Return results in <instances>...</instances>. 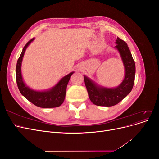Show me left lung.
<instances>
[{"instance_id":"obj_1","label":"left lung","mask_w":159,"mask_h":159,"mask_svg":"<svg viewBox=\"0 0 159 159\" xmlns=\"http://www.w3.org/2000/svg\"><path fill=\"white\" fill-rule=\"evenodd\" d=\"M115 48L119 50L125 69V76L117 88H105L98 87L87 77L84 76L85 87L87 88L91 102L98 106L111 107L117 105L131 92L135 76V64L127 43L117 37Z\"/></svg>"}]
</instances>
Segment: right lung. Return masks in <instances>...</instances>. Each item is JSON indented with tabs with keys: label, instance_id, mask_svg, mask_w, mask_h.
<instances>
[{
	"label": "right lung",
	"instance_id": "add662e5",
	"mask_svg": "<svg viewBox=\"0 0 159 159\" xmlns=\"http://www.w3.org/2000/svg\"><path fill=\"white\" fill-rule=\"evenodd\" d=\"M34 38H32L28 41L24 47L21 54L18 59L16 68V80L18 88L21 94L36 106L42 108H52L59 107L63 103L67 85L70 79L71 75L74 72L64 77L55 87L49 91H36L28 88L24 83L21 75V63L27 46L33 41Z\"/></svg>",
	"mask_w": 159,
	"mask_h": 159
}]
</instances>
